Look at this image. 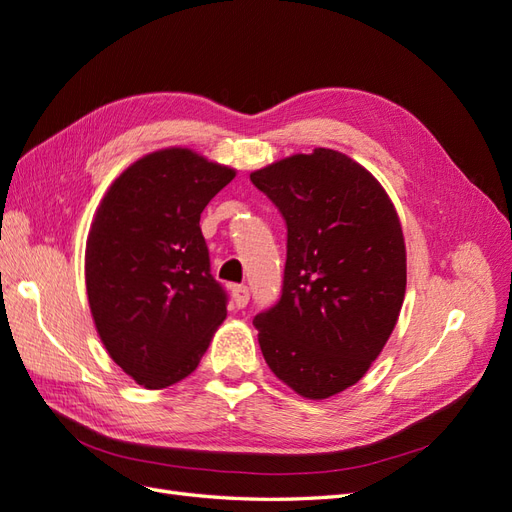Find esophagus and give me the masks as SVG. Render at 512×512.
I'll use <instances>...</instances> for the list:
<instances>
[{
	"label": "esophagus",
	"instance_id": "obj_1",
	"mask_svg": "<svg viewBox=\"0 0 512 512\" xmlns=\"http://www.w3.org/2000/svg\"><path fill=\"white\" fill-rule=\"evenodd\" d=\"M232 301H235L239 309H243L247 301H250V290H247V286H232Z\"/></svg>",
	"mask_w": 512,
	"mask_h": 512
}]
</instances>
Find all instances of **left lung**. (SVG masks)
<instances>
[{
  "label": "left lung",
  "mask_w": 512,
  "mask_h": 512,
  "mask_svg": "<svg viewBox=\"0 0 512 512\" xmlns=\"http://www.w3.org/2000/svg\"><path fill=\"white\" fill-rule=\"evenodd\" d=\"M252 183L288 228L282 297L254 318L273 374L327 399L359 382L391 337L406 294V243L389 194L333 149L273 162Z\"/></svg>",
  "instance_id": "1"
}]
</instances>
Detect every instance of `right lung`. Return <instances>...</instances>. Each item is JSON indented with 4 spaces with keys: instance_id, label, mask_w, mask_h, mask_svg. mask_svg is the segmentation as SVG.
I'll return each mask as SVG.
<instances>
[{
    "instance_id": "1",
    "label": "right lung",
    "mask_w": 512,
    "mask_h": 512,
    "mask_svg": "<svg viewBox=\"0 0 512 512\" xmlns=\"http://www.w3.org/2000/svg\"><path fill=\"white\" fill-rule=\"evenodd\" d=\"M235 168L168 147L111 183L91 222L85 284L111 359L145 389L190 376L226 318L200 213Z\"/></svg>"
}]
</instances>
